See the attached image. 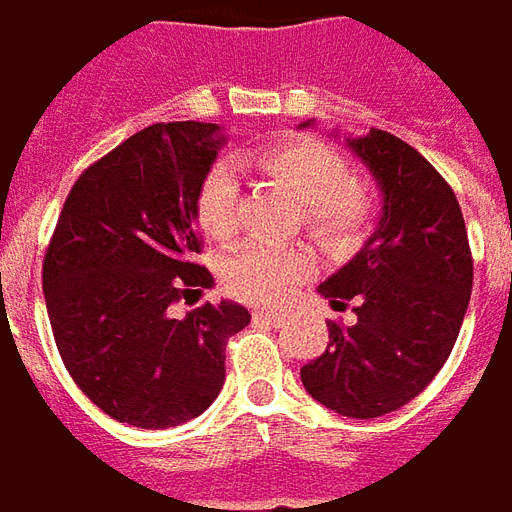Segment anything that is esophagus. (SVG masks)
Wrapping results in <instances>:
<instances>
[{
    "mask_svg": "<svg viewBox=\"0 0 512 512\" xmlns=\"http://www.w3.org/2000/svg\"><path fill=\"white\" fill-rule=\"evenodd\" d=\"M255 318L274 323V326H282V323H285V312L282 310H255Z\"/></svg>",
    "mask_w": 512,
    "mask_h": 512,
    "instance_id": "esophagus-1",
    "label": "esophagus"
}]
</instances>
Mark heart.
I'll list each match as a JSON object with an SVG mask.
<instances>
[{
  "label": "heart",
  "instance_id": "b5f03b06",
  "mask_svg": "<svg viewBox=\"0 0 512 512\" xmlns=\"http://www.w3.org/2000/svg\"><path fill=\"white\" fill-rule=\"evenodd\" d=\"M257 167L277 178L301 202V219L321 244L351 246L373 219V194L351 178V167L334 147L318 139H282L252 153ZM238 172L233 164H213L197 191L202 230L227 241L238 227ZM315 266L310 249L249 241L224 260V282L235 296L274 301L285 296Z\"/></svg>",
  "mask_w": 512,
  "mask_h": 512
}]
</instances>
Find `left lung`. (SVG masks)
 <instances>
[{
	"mask_svg": "<svg viewBox=\"0 0 512 512\" xmlns=\"http://www.w3.org/2000/svg\"><path fill=\"white\" fill-rule=\"evenodd\" d=\"M345 145L373 172L381 216L318 288L334 310L354 301L356 323L329 326L301 384L343 417L373 419L414 400L447 362L472 296V252L461 205L428 158L378 128Z\"/></svg>",
	"mask_w": 512,
	"mask_h": 512,
	"instance_id": "obj_1",
	"label": "left lung"
}]
</instances>
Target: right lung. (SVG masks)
Wrapping results in <instances>:
<instances>
[{
    "label": "right lung",
    "instance_id": "right-lung-1",
    "mask_svg": "<svg viewBox=\"0 0 512 512\" xmlns=\"http://www.w3.org/2000/svg\"><path fill=\"white\" fill-rule=\"evenodd\" d=\"M224 145L216 123H156L82 172L43 260L54 343L104 414L161 430L200 417L224 384V348L249 323L235 301L172 304L211 288L197 191Z\"/></svg>",
    "mask_w": 512,
    "mask_h": 512
}]
</instances>
